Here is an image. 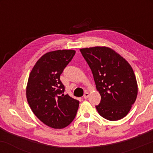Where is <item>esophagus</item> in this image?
Wrapping results in <instances>:
<instances>
[{
    "label": "esophagus",
    "instance_id": "esophagus-1",
    "mask_svg": "<svg viewBox=\"0 0 153 153\" xmlns=\"http://www.w3.org/2000/svg\"><path fill=\"white\" fill-rule=\"evenodd\" d=\"M88 96H89V94H88V93L87 92V91H85V94H84L83 98H84V99H88Z\"/></svg>",
    "mask_w": 153,
    "mask_h": 153
}]
</instances>
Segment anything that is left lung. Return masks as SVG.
<instances>
[{"label": "left lung", "instance_id": "1", "mask_svg": "<svg viewBox=\"0 0 153 153\" xmlns=\"http://www.w3.org/2000/svg\"><path fill=\"white\" fill-rule=\"evenodd\" d=\"M90 67L101 102L96 106L101 117L107 120L124 118L130 111L137 96V82L129 62L107 47L80 50Z\"/></svg>", "mask_w": 153, "mask_h": 153}]
</instances>
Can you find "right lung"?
<instances>
[{
	"instance_id": "1",
	"label": "right lung",
	"mask_w": 153,
	"mask_h": 153,
	"mask_svg": "<svg viewBox=\"0 0 153 153\" xmlns=\"http://www.w3.org/2000/svg\"><path fill=\"white\" fill-rule=\"evenodd\" d=\"M75 51L47 52L31 70L26 85V99L31 111L48 127L62 129L73 122L79 106L78 100L65 95L60 75L73 59Z\"/></svg>"
}]
</instances>
